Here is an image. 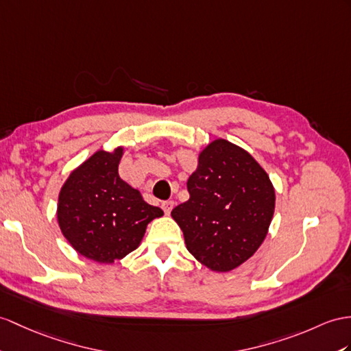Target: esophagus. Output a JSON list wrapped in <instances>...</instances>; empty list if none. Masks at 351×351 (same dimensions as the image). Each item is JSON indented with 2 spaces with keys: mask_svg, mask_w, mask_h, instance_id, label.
<instances>
[{
  "mask_svg": "<svg viewBox=\"0 0 351 351\" xmlns=\"http://www.w3.org/2000/svg\"><path fill=\"white\" fill-rule=\"evenodd\" d=\"M160 207L165 211V215H169L171 210H173V207H174V201H164Z\"/></svg>",
  "mask_w": 351,
  "mask_h": 351,
  "instance_id": "1",
  "label": "esophagus"
}]
</instances>
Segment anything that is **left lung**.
<instances>
[{
    "mask_svg": "<svg viewBox=\"0 0 351 351\" xmlns=\"http://www.w3.org/2000/svg\"><path fill=\"white\" fill-rule=\"evenodd\" d=\"M187 191L191 198L171 211L187 250L217 272L252 258L276 207L274 187L252 155L226 140L213 141L199 155Z\"/></svg>",
    "mask_w": 351,
    "mask_h": 351,
    "instance_id": "left-lung-1",
    "label": "left lung"
}]
</instances>
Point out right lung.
I'll list each match as a JSON object with an SVG mask.
<instances>
[{"instance_id": "add662e5", "label": "right lung", "mask_w": 351, "mask_h": 351, "mask_svg": "<svg viewBox=\"0 0 351 351\" xmlns=\"http://www.w3.org/2000/svg\"><path fill=\"white\" fill-rule=\"evenodd\" d=\"M122 147L99 150L73 171L62 186L58 221L84 258L113 263L138 247L149 221L164 215L119 177Z\"/></svg>"}]
</instances>
